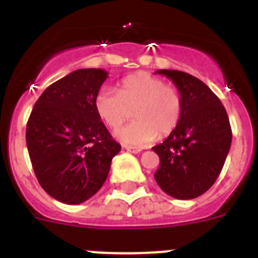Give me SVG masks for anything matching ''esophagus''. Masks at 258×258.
Instances as JSON below:
<instances>
[{"label":"esophagus","instance_id":"obj_1","mask_svg":"<svg viewBox=\"0 0 258 258\" xmlns=\"http://www.w3.org/2000/svg\"><path fill=\"white\" fill-rule=\"evenodd\" d=\"M125 150L129 152H133V154H140V152H142V149H140V147H132V146H125Z\"/></svg>","mask_w":258,"mask_h":258}]
</instances>
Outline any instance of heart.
Wrapping results in <instances>:
<instances>
[{
	"label": "heart",
	"instance_id": "obj_1",
	"mask_svg": "<svg viewBox=\"0 0 258 258\" xmlns=\"http://www.w3.org/2000/svg\"><path fill=\"white\" fill-rule=\"evenodd\" d=\"M95 112L111 129L129 118L133 121L115 133L126 145L146 146L160 136L174 131L182 115L178 89L149 72H137L125 77L118 92L109 86L99 89L94 98Z\"/></svg>",
	"mask_w": 258,
	"mask_h": 258
}]
</instances>
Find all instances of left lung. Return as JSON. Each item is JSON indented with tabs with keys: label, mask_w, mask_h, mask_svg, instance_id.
<instances>
[{
	"label": "left lung",
	"mask_w": 258,
	"mask_h": 258,
	"mask_svg": "<svg viewBox=\"0 0 258 258\" xmlns=\"http://www.w3.org/2000/svg\"><path fill=\"white\" fill-rule=\"evenodd\" d=\"M155 74L172 80L182 98L177 127L163 143L152 147L160 159L155 179L172 198L195 199L212 187L222 170L232 138L229 116L202 80L175 70Z\"/></svg>",
	"instance_id": "1"
}]
</instances>
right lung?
<instances>
[{
  "instance_id": "right-lung-1",
  "label": "right lung",
  "mask_w": 258,
  "mask_h": 258,
  "mask_svg": "<svg viewBox=\"0 0 258 258\" xmlns=\"http://www.w3.org/2000/svg\"><path fill=\"white\" fill-rule=\"evenodd\" d=\"M108 72L84 68L45 90L27 122V147L35 174L50 197L80 204L102 187L121 146L95 112L94 98Z\"/></svg>"
}]
</instances>
